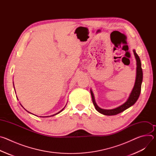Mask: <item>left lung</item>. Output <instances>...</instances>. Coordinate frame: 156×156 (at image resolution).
I'll use <instances>...</instances> for the list:
<instances>
[{"instance_id": "1", "label": "left lung", "mask_w": 156, "mask_h": 156, "mask_svg": "<svg viewBox=\"0 0 156 156\" xmlns=\"http://www.w3.org/2000/svg\"><path fill=\"white\" fill-rule=\"evenodd\" d=\"M133 53H134L136 60V80L134 87H133V90L128 97L127 101L123 104L122 105L117 107L115 108L112 109H104L99 107L98 104H96L94 96V94L93 93L92 90H90V92L91 94L92 100L93 104L95 107L96 110L99 112V113L105 115H115L118 114H120L126 109L128 108L133 105H134L135 103L138 99V98L140 95L141 93V84L143 81V70L141 69V63L140 58L138 54L136 52V51L133 49Z\"/></svg>"}]
</instances>
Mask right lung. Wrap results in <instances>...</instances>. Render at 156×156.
Instances as JSON below:
<instances>
[{
	"label": "right lung",
	"mask_w": 156,
	"mask_h": 156,
	"mask_svg": "<svg viewBox=\"0 0 156 156\" xmlns=\"http://www.w3.org/2000/svg\"><path fill=\"white\" fill-rule=\"evenodd\" d=\"M13 87H14V84H13ZM14 88H15V87H14ZM17 99H18V98H17ZM20 105H21V104H20ZM21 106H22V105H21ZM65 106H66V105H65ZM65 106L64 107V108L65 107ZM22 107H23V106H22ZM23 108H24V107H23ZM64 108H62V110L60 111V112H58V113H57V114H54V115H51V116H47V117H52V116H54V115H57V114H58L60 113V112H62V110L64 109ZM25 110H26V109L25 108ZM27 112H29V113H30V112H28V111H27ZM30 114H31V113H30ZM33 115H34V114H33ZM36 116H37V115H36Z\"/></svg>",
	"instance_id": "add662e5"
}]
</instances>
